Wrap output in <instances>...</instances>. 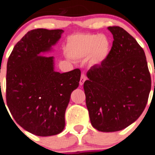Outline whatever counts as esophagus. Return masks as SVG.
<instances>
[{"label":"esophagus","instance_id":"esophagus-1","mask_svg":"<svg viewBox=\"0 0 155 155\" xmlns=\"http://www.w3.org/2000/svg\"><path fill=\"white\" fill-rule=\"evenodd\" d=\"M86 76L85 75V73H82V75H81V78H80V81H79V84L82 86V85H83V83H84V82L86 81Z\"/></svg>","mask_w":155,"mask_h":155}]
</instances>
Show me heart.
Instances as JSON below:
<instances>
[{
  "mask_svg": "<svg viewBox=\"0 0 155 155\" xmlns=\"http://www.w3.org/2000/svg\"><path fill=\"white\" fill-rule=\"evenodd\" d=\"M66 51L71 58L79 59L89 55L91 63L100 64L108 56L110 51V42L105 35H79L69 38Z\"/></svg>",
  "mask_w": 155,
  "mask_h": 155,
  "instance_id": "obj_1",
  "label": "heart"
}]
</instances>
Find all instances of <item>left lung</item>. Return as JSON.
I'll return each mask as SVG.
<instances>
[{
    "label": "left lung",
    "instance_id": "left-lung-1",
    "mask_svg": "<svg viewBox=\"0 0 155 155\" xmlns=\"http://www.w3.org/2000/svg\"><path fill=\"white\" fill-rule=\"evenodd\" d=\"M114 41L108 56L87 72L83 85L92 126L114 132L134 122L147 105L151 79L145 53L119 26H110Z\"/></svg>",
    "mask_w": 155,
    "mask_h": 155
}]
</instances>
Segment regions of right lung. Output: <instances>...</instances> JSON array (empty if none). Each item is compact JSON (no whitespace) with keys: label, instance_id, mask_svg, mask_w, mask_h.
<instances>
[{"label":"right lung","instance_id":"obj_1","mask_svg":"<svg viewBox=\"0 0 155 155\" xmlns=\"http://www.w3.org/2000/svg\"><path fill=\"white\" fill-rule=\"evenodd\" d=\"M62 32L61 29L30 31L15 45L7 64L8 109L16 124L37 136L63 130L71 93L79 84V69L59 73L54 71L53 57L40 55L51 49Z\"/></svg>","mask_w":155,"mask_h":155}]
</instances>
